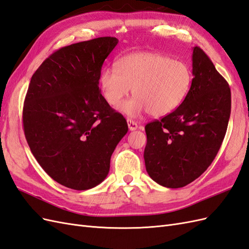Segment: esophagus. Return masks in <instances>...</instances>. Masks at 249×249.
Wrapping results in <instances>:
<instances>
[{
	"mask_svg": "<svg viewBox=\"0 0 249 249\" xmlns=\"http://www.w3.org/2000/svg\"><path fill=\"white\" fill-rule=\"evenodd\" d=\"M127 126H129L130 131H135V130L138 129L137 123L133 122V120H131V119H127Z\"/></svg>",
	"mask_w": 249,
	"mask_h": 249,
	"instance_id": "1",
	"label": "esophagus"
}]
</instances>
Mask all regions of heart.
I'll return each mask as SVG.
<instances>
[{
    "instance_id": "1",
    "label": "heart",
    "mask_w": 249,
    "mask_h": 249,
    "mask_svg": "<svg viewBox=\"0 0 249 249\" xmlns=\"http://www.w3.org/2000/svg\"><path fill=\"white\" fill-rule=\"evenodd\" d=\"M189 65L155 52H135L120 57L115 67H107L99 76L106 102L117 107L132 88L134 96L119 107L126 116L135 118L149 111L163 116L176 110L192 85Z\"/></svg>"
}]
</instances>
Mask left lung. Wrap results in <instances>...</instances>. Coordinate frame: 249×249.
Instances as JSON below:
<instances>
[{"mask_svg": "<svg viewBox=\"0 0 249 249\" xmlns=\"http://www.w3.org/2000/svg\"><path fill=\"white\" fill-rule=\"evenodd\" d=\"M193 80L178 108L145 125V169L158 184L178 189L201 176L222 144L231 116L226 80L199 47L193 48Z\"/></svg>", "mask_w": 249, "mask_h": 249, "instance_id": "8db88e82", "label": "left lung"}]
</instances>
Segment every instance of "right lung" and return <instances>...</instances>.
Listing matches in <instances>:
<instances>
[{
  "instance_id": "add662e5",
  "label": "right lung",
  "mask_w": 249,
  "mask_h": 249,
  "mask_svg": "<svg viewBox=\"0 0 249 249\" xmlns=\"http://www.w3.org/2000/svg\"><path fill=\"white\" fill-rule=\"evenodd\" d=\"M118 44L105 36L63 47L32 75L23 108L24 133L38 164L76 191L108 176L111 156L127 132L122 114L99 90L105 59Z\"/></svg>"
}]
</instances>
